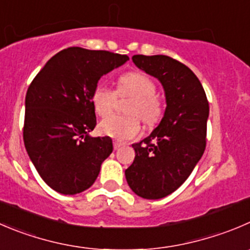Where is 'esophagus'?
Returning <instances> with one entry per match:
<instances>
[{"mask_svg":"<svg viewBox=\"0 0 250 250\" xmlns=\"http://www.w3.org/2000/svg\"><path fill=\"white\" fill-rule=\"evenodd\" d=\"M121 146H123V143L117 142V140H115V142H113V147H115V150L120 149Z\"/></svg>","mask_w":250,"mask_h":250,"instance_id":"34e87169","label":"esophagus"}]
</instances>
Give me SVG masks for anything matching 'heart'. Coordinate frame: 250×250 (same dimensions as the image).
I'll return each mask as SVG.
<instances>
[{
    "mask_svg": "<svg viewBox=\"0 0 250 250\" xmlns=\"http://www.w3.org/2000/svg\"><path fill=\"white\" fill-rule=\"evenodd\" d=\"M156 84L151 77L143 72L132 71L122 74L117 81V89L99 84L91 94V104L96 115L106 117L114 108L118 96H132L127 108L130 116H108L99 125L101 134L117 140H128L140 132V120L146 125H154L164 115V103L156 95Z\"/></svg>",
    "mask_w": 250,
    "mask_h": 250,
    "instance_id": "heart-1",
    "label": "heart"
}]
</instances>
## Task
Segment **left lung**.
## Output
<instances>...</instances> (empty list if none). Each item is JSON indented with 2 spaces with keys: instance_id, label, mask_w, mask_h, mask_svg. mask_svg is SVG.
Here are the masks:
<instances>
[{
  "instance_id": "obj_1",
  "label": "left lung",
  "mask_w": 250,
  "mask_h": 250,
  "mask_svg": "<svg viewBox=\"0 0 250 250\" xmlns=\"http://www.w3.org/2000/svg\"><path fill=\"white\" fill-rule=\"evenodd\" d=\"M138 68L161 82L166 111L140 143L125 169L130 189L144 199H161L178 189L204 154L209 103L202 83L186 64L164 55H134Z\"/></svg>"
}]
</instances>
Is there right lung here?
I'll return each instance as SVG.
<instances>
[{"instance_id": "right-lung-1", "label": "right lung", "mask_w": 250, "mask_h": 250, "mask_svg": "<svg viewBox=\"0 0 250 250\" xmlns=\"http://www.w3.org/2000/svg\"><path fill=\"white\" fill-rule=\"evenodd\" d=\"M128 60L110 51L64 48L29 85L24 145L41 178L56 192L73 195L90 188L112 152L110 137L89 135L96 125L91 94L104 74Z\"/></svg>"}]
</instances>
